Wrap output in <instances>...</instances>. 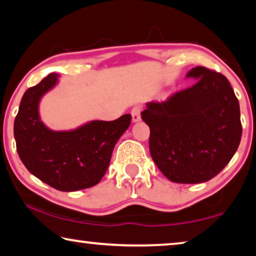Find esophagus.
I'll use <instances>...</instances> for the list:
<instances>
[{"label": "esophagus", "instance_id": "esophagus-1", "mask_svg": "<svg viewBox=\"0 0 256 256\" xmlns=\"http://www.w3.org/2000/svg\"><path fill=\"white\" fill-rule=\"evenodd\" d=\"M140 112H141V108L139 106H136L134 108L131 110V116H132L133 123H138V122H140V120H141Z\"/></svg>", "mask_w": 256, "mask_h": 256}]
</instances>
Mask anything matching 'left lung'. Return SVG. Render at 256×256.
I'll return each mask as SVG.
<instances>
[{
	"instance_id": "8db88e82",
	"label": "left lung",
	"mask_w": 256,
	"mask_h": 256,
	"mask_svg": "<svg viewBox=\"0 0 256 256\" xmlns=\"http://www.w3.org/2000/svg\"><path fill=\"white\" fill-rule=\"evenodd\" d=\"M193 86L163 102H147L141 118L150 128V150L161 172L174 182L198 184L220 174L242 139L240 108L223 74L196 66Z\"/></svg>"
}]
</instances>
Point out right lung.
I'll list each match as a JSON object with an SVG mask.
<instances>
[{"instance_id":"obj_1","label":"right lung","mask_w":256,"mask_h":256,"mask_svg":"<svg viewBox=\"0 0 256 256\" xmlns=\"http://www.w3.org/2000/svg\"><path fill=\"white\" fill-rule=\"evenodd\" d=\"M58 82L50 74L22 95L14 134L19 158L30 174L63 192L96 185L104 176L118 139L131 124L130 114L116 120H90L74 130L52 131L40 118L44 95Z\"/></svg>"}]
</instances>
